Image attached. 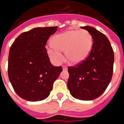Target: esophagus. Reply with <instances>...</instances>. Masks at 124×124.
I'll list each match as a JSON object with an SVG mask.
<instances>
[{"label": "esophagus", "instance_id": "34e87169", "mask_svg": "<svg viewBox=\"0 0 124 124\" xmlns=\"http://www.w3.org/2000/svg\"><path fill=\"white\" fill-rule=\"evenodd\" d=\"M63 70H67V67L66 65H63Z\"/></svg>", "mask_w": 124, "mask_h": 124}]
</instances>
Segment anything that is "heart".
<instances>
[{
    "instance_id": "1",
    "label": "heart",
    "mask_w": 124,
    "mask_h": 124,
    "mask_svg": "<svg viewBox=\"0 0 124 124\" xmlns=\"http://www.w3.org/2000/svg\"><path fill=\"white\" fill-rule=\"evenodd\" d=\"M92 43V37L87 31H68L53 39V45L47 48V53L55 63H60L65 59L61 51H66L69 62L79 63L88 56Z\"/></svg>"
}]
</instances>
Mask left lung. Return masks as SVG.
I'll return each instance as SVG.
<instances>
[{
    "instance_id": "8db88e82",
    "label": "left lung",
    "mask_w": 124,
    "mask_h": 124,
    "mask_svg": "<svg viewBox=\"0 0 124 124\" xmlns=\"http://www.w3.org/2000/svg\"><path fill=\"white\" fill-rule=\"evenodd\" d=\"M92 37L91 52L85 60L68 67L67 87L73 97L93 100L100 97L111 81L114 54L110 42L102 32L92 27H81Z\"/></svg>"
}]
</instances>
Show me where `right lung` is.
I'll use <instances>...</instances> for the list:
<instances>
[{
    "instance_id": "add662e5",
    "label": "right lung",
    "mask_w": 124,
    "mask_h": 124,
    "mask_svg": "<svg viewBox=\"0 0 124 124\" xmlns=\"http://www.w3.org/2000/svg\"><path fill=\"white\" fill-rule=\"evenodd\" d=\"M57 27H37L21 33L9 51L8 75L15 92L30 101L49 96L62 67L51 63L45 46Z\"/></svg>"
}]
</instances>
